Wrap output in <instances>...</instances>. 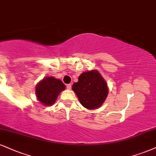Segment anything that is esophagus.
I'll return each mask as SVG.
<instances>
[{
  "label": "esophagus",
  "mask_w": 156,
  "mask_h": 156,
  "mask_svg": "<svg viewBox=\"0 0 156 156\" xmlns=\"http://www.w3.org/2000/svg\"><path fill=\"white\" fill-rule=\"evenodd\" d=\"M66 87H67V89H70L71 87H72V85H71L70 83H68V84H67V85H66Z\"/></svg>",
  "instance_id": "obj_1"
}]
</instances>
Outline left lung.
Instances as JSON below:
<instances>
[{
  "instance_id": "1",
  "label": "left lung",
  "mask_w": 156,
  "mask_h": 156,
  "mask_svg": "<svg viewBox=\"0 0 156 156\" xmlns=\"http://www.w3.org/2000/svg\"><path fill=\"white\" fill-rule=\"evenodd\" d=\"M73 89L82 105L91 110L102 105L108 94L105 80L97 70L82 73L78 81L73 83Z\"/></svg>"
}]
</instances>
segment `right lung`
Returning a JSON list of instances; mask_svg holds the SVG:
<instances>
[{
	"label": "right lung",
	"instance_id": "1",
	"mask_svg": "<svg viewBox=\"0 0 156 156\" xmlns=\"http://www.w3.org/2000/svg\"><path fill=\"white\" fill-rule=\"evenodd\" d=\"M65 89L62 80L54 77H46L36 86V96L39 102L45 105H51L55 102L59 94Z\"/></svg>",
	"mask_w": 156,
	"mask_h": 156
}]
</instances>
